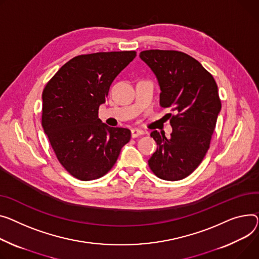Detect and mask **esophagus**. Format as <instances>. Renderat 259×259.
Here are the masks:
<instances>
[{"mask_svg": "<svg viewBox=\"0 0 259 259\" xmlns=\"http://www.w3.org/2000/svg\"><path fill=\"white\" fill-rule=\"evenodd\" d=\"M145 132L143 131V130H141V129H136V128H134V129H132L131 130V136L133 137V139H135V137H137V136H140V135H143Z\"/></svg>", "mask_w": 259, "mask_h": 259, "instance_id": "34e87169", "label": "esophagus"}]
</instances>
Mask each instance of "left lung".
<instances>
[{"label": "left lung", "mask_w": 259, "mask_h": 259, "mask_svg": "<svg viewBox=\"0 0 259 259\" xmlns=\"http://www.w3.org/2000/svg\"><path fill=\"white\" fill-rule=\"evenodd\" d=\"M140 57L160 85L162 108H169L173 132H151L157 150L148 160L158 178L181 180L199 166L210 147L222 104L212 75L192 56L175 50H147Z\"/></svg>", "instance_id": "obj_1"}]
</instances>
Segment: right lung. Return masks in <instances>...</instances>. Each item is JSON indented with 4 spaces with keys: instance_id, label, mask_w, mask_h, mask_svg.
<instances>
[{
    "instance_id": "obj_1",
    "label": "right lung",
    "mask_w": 259,
    "mask_h": 259,
    "mask_svg": "<svg viewBox=\"0 0 259 259\" xmlns=\"http://www.w3.org/2000/svg\"><path fill=\"white\" fill-rule=\"evenodd\" d=\"M135 56V51L79 55L45 86L42 128L58 161L79 180L106 175L131 139L129 129L108 127L98 113L112 81Z\"/></svg>"
}]
</instances>
